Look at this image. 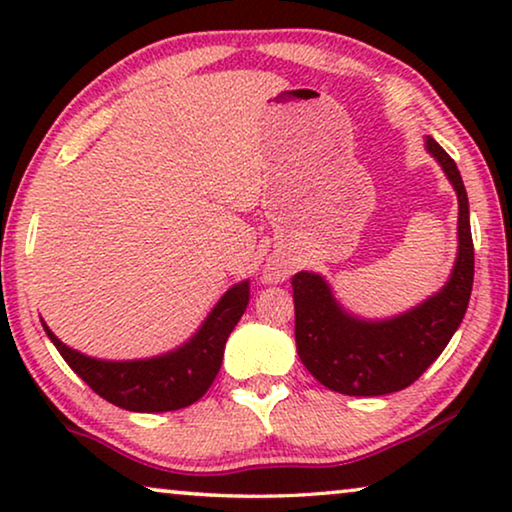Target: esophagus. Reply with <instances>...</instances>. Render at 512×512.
Segmentation results:
<instances>
[{"mask_svg": "<svg viewBox=\"0 0 512 512\" xmlns=\"http://www.w3.org/2000/svg\"><path fill=\"white\" fill-rule=\"evenodd\" d=\"M286 272L279 268V265H270V268H265V282H279V279H284Z\"/></svg>", "mask_w": 512, "mask_h": 512, "instance_id": "34e87169", "label": "esophagus"}]
</instances>
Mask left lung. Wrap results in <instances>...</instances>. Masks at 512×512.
I'll list each match as a JSON object with an SVG mask.
<instances>
[{
	"mask_svg": "<svg viewBox=\"0 0 512 512\" xmlns=\"http://www.w3.org/2000/svg\"><path fill=\"white\" fill-rule=\"evenodd\" d=\"M426 149L443 165L459 198V254L443 291L401 317L361 321L335 303L319 275L298 272L291 279L300 361L338 394L384 396L410 387L438 359L466 314L475 268L466 188L457 163L436 139L426 137Z\"/></svg>",
	"mask_w": 512,
	"mask_h": 512,
	"instance_id": "1",
	"label": "left lung"
}]
</instances>
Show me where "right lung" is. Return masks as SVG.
Returning a JSON list of instances; mask_svg holds the SVG:
<instances>
[{"label": "right lung", "instance_id": "obj_1", "mask_svg": "<svg viewBox=\"0 0 512 512\" xmlns=\"http://www.w3.org/2000/svg\"><path fill=\"white\" fill-rule=\"evenodd\" d=\"M249 305V282H240L219 300L198 335L177 352L146 361H97L62 345L48 331L69 368L104 401L132 412L186 408L205 396L219 375L223 347Z\"/></svg>", "mask_w": 512, "mask_h": 512}]
</instances>
